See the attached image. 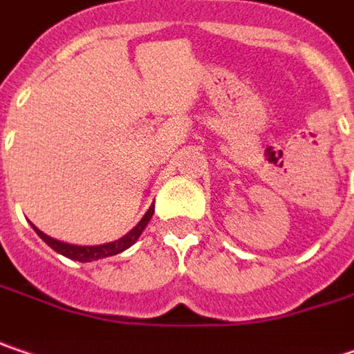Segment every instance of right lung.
<instances>
[{
	"label": "right lung",
	"instance_id": "obj_1",
	"mask_svg": "<svg viewBox=\"0 0 354 354\" xmlns=\"http://www.w3.org/2000/svg\"><path fill=\"white\" fill-rule=\"evenodd\" d=\"M154 214V206L148 208V212L142 216V220L136 224L134 228L124 234L120 240H114V242H106V244H97V246H77V244H68V242H62V240H55L48 234H44L39 228L33 226V230L37 232V236L44 240L48 246H52L53 250L57 254H64L66 259L77 260V262H92V260H100V259H108V257H114V254H120L124 252L126 248H130L134 244L136 240L140 239V234L144 232V228L148 226V222L152 218Z\"/></svg>",
	"mask_w": 354,
	"mask_h": 354
}]
</instances>
